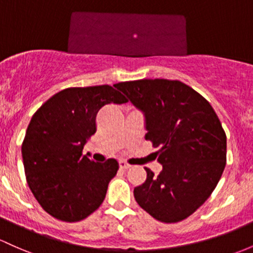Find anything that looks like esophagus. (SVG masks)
<instances>
[{
	"label": "esophagus",
	"mask_w": 253,
	"mask_h": 253,
	"mask_svg": "<svg viewBox=\"0 0 253 253\" xmlns=\"http://www.w3.org/2000/svg\"><path fill=\"white\" fill-rule=\"evenodd\" d=\"M119 165H120L121 169H128L129 167H131V165H129V163H127L126 161H120V162H119Z\"/></svg>",
	"instance_id": "obj_1"
}]
</instances>
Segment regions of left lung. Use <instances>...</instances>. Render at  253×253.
I'll return each mask as SVG.
<instances>
[{
  "label": "left lung",
  "mask_w": 253,
  "mask_h": 253,
  "mask_svg": "<svg viewBox=\"0 0 253 253\" xmlns=\"http://www.w3.org/2000/svg\"><path fill=\"white\" fill-rule=\"evenodd\" d=\"M145 115V139L162 171L134 188L141 209L165 223L180 222L204 204L226 167L227 137L203 96L179 80L141 79L115 85Z\"/></svg>",
  "instance_id": "1"
}]
</instances>
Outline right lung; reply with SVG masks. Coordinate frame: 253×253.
I'll return each mask as SVG.
<instances>
[{
  "mask_svg": "<svg viewBox=\"0 0 253 253\" xmlns=\"http://www.w3.org/2000/svg\"><path fill=\"white\" fill-rule=\"evenodd\" d=\"M126 102L110 85L68 87L33 114L21 145L25 174L35 198L52 217L82 221L103 203L119 163L91 161L83 149L95 134L98 110Z\"/></svg>",
  "mask_w": 253,
  "mask_h": 253,
  "instance_id": "add662e5",
  "label": "right lung"
}]
</instances>
